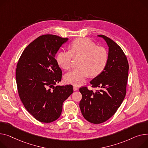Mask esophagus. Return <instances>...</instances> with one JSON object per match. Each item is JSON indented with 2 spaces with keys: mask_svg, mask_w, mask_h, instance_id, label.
Segmentation results:
<instances>
[{
  "mask_svg": "<svg viewBox=\"0 0 148 148\" xmlns=\"http://www.w3.org/2000/svg\"><path fill=\"white\" fill-rule=\"evenodd\" d=\"M78 89V88L77 86H74L73 87V90H74V91H76V90H77Z\"/></svg>",
  "mask_w": 148,
  "mask_h": 148,
  "instance_id": "1",
  "label": "esophagus"
}]
</instances>
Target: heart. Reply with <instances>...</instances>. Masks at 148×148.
I'll return each instance as SVG.
<instances>
[{
    "mask_svg": "<svg viewBox=\"0 0 148 148\" xmlns=\"http://www.w3.org/2000/svg\"><path fill=\"white\" fill-rule=\"evenodd\" d=\"M82 58L79 68L66 73L64 78L66 83L80 85L88 76L95 77L101 74L105 68L108 53L106 49L96 44L88 38L74 40L70 46V51L62 50L56 56L58 65L64 70L70 68L73 58Z\"/></svg>",
    "mask_w": 148,
    "mask_h": 148,
    "instance_id": "obj_1",
    "label": "heart"
}]
</instances>
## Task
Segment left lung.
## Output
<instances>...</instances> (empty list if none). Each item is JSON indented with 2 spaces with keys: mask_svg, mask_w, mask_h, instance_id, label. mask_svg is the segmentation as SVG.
<instances>
[{
  "mask_svg": "<svg viewBox=\"0 0 148 148\" xmlns=\"http://www.w3.org/2000/svg\"><path fill=\"white\" fill-rule=\"evenodd\" d=\"M106 42L108 61L103 72L90 82L92 87L100 88L93 92L81 87L80 108L84 119L93 124L102 123L116 112L126 94L129 62L122 49L104 35H98Z\"/></svg>",
  "mask_w": 148,
  "mask_h": 148,
  "instance_id": "left-lung-1",
  "label": "left lung"
}]
</instances>
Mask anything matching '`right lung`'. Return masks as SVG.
Returning <instances> with one entry per match:
<instances>
[{
  "instance_id": "obj_1",
  "label": "right lung",
  "mask_w": 148,
  "mask_h": 148,
  "mask_svg": "<svg viewBox=\"0 0 148 148\" xmlns=\"http://www.w3.org/2000/svg\"><path fill=\"white\" fill-rule=\"evenodd\" d=\"M68 40L53 34L39 36L26 47L16 65L20 99L28 112L42 123L56 120L63 102L73 93L72 85L55 86L62 78L55 55Z\"/></svg>"
}]
</instances>
